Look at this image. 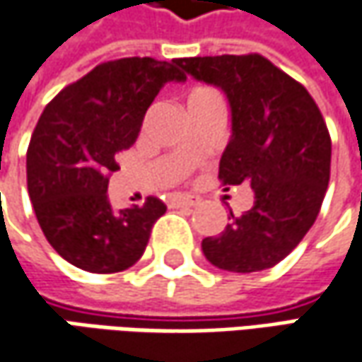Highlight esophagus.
I'll list each match as a JSON object with an SVG mask.
<instances>
[{"instance_id":"1","label":"esophagus","mask_w":362,"mask_h":362,"mask_svg":"<svg viewBox=\"0 0 362 362\" xmlns=\"http://www.w3.org/2000/svg\"><path fill=\"white\" fill-rule=\"evenodd\" d=\"M199 199L197 197H193V195H173L171 199H169V205L171 207H193V205H197Z\"/></svg>"}]
</instances>
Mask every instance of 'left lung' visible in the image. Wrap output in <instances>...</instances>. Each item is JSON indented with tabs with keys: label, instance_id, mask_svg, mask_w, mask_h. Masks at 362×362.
I'll use <instances>...</instances> for the list:
<instances>
[{
	"label": "left lung",
	"instance_id": "obj_1",
	"mask_svg": "<svg viewBox=\"0 0 362 362\" xmlns=\"http://www.w3.org/2000/svg\"><path fill=\"white\" fill-rule=\"evenodd\" d=\"M185 76L226 94L231 136L223 185H250L254 205L202 242L219 270L250 274L282 262L308 233L330 179V136L308 90L259 54L179 58Z\"/></svg>",
	"mask_w": 362,
	"mask_h": 362
}]
</instances>
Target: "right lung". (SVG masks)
I'll use <instances>...</instances> for the list:
<instances>
[{
	"label": "right lung",
	"mask_w": 362,
	"mask_h": 362,
	"mask_svg": "<svg viewBox=\"0 0 362 362\" xmlns=\"http://www.w3.org/2000/svg\"><path fill=\"white\" fill-rule=\"evenodd\" d=\"M183 80L177 60L120 58L98 64L44 108L28 146V193L46 240L72 266L115 274L143 256L167 207L148 197L112 209L108 175L160 88Z\"/></svg>",
	"instance_id": "1"
}]
</instances>
